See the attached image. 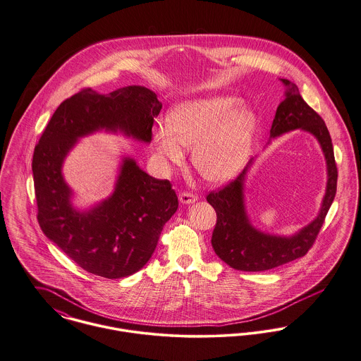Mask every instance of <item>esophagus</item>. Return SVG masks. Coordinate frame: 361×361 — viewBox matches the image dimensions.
<instances>
[{
	"label": "esophagus",
	"instance_id": "1",
	"mask_svg": "<svg viewBox=\"0 0 361 361\" xmlns=\"http://www.w3.org/2000/svg\"><path fill=\"white\" fill-rule=\"evenodd\" d=\"M179 201H180L182 204H185V205H188V204H193V202H196L197 201V196H195L193 193L182 192V193L179 195Z\"/></svg>",
	"mask_w": 361,
	"mask_h": 361
}]
</instances>
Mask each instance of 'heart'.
<instances>
[{"label": "heart", "instance_id": "b5f03b06", "mask_svg": "<svg viewBox=\"0 0 361 361\" xmlns=\"http://www.w3.org/2000/svg\"><path fill=\"white\" fill-rule=\"evenodd\" d=\"M258 118L254 111L224 95L189 99L176 103L166 124L153 128V147L164 165L180 164L183 146H192V164L208 182L234 178L247 164Z\"/></svg>", "mask_w": 361, "mask_h": 361}]
</instances>
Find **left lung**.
<instances>
[{
  "mask_svg": "<svg viewBox=\"0 0 361 361\" xmlns=\"http://www.w3.org/2000/svg\"><path fill=\"white\" fill-rule=\"evenodd\" d=\"M280 81L286 87V98L276 110L270 139L295 130L313 135L327 164L326 195L317 216L310 224L291 235H279L255 228L245 208V178L254 160L228 186L209 193L207 201L216 211V225L211 240L214 251L235 270L263 271L306 255L322 229L336 193L338 171L331 136L323 118L302 99L294 82L286 78H280Z\"/></svg>",
  "mask_w": 361,
  "mask_h": 361,
  "instance_id": "left-lung-1",
  "label": "left lung"
}]
</instances>
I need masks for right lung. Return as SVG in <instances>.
<instances>
[{"mask_svg":"<svg viewBox=\"0 0 361 361\" xmlns=\"http://www.w3.org/2000/svg\"><path fill=\"white\" fill-rule=\"evenodd\" d=\"M163 104L139 85L98 94L91 88L66 99L34 149V190L44 234L84 270L121 279L152 258L161 230L178 209V197L165 179L146 173L123 156L113 193L85 209L73 205L63 163L81 137L95 132L121 133L150 143L154 117Z\"/></svg>","mask_w":361,"mask_h":361,"instance_id":"obj_1","label":"right lung"}]
</instances>
